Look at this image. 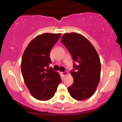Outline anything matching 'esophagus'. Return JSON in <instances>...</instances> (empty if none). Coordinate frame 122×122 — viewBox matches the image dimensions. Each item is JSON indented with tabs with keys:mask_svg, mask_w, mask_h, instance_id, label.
Returning <instances> with one entry per match:
<instances>
[{
	"mask_svg": "<svg viewBox=\"0 0 122 122\" xmlns=\"http://www.w3.org/2000/svg\"><path fill=\"white\" fill-rule=\"evenodd\" d=\"M61 75H62V76H67V75L68 74V72H67V71H65V72H61Z\"/></svg>",
	"mask_w": 122,
	"mask_h": 122,
	"instance_id": "esophagus-1",
	"label": "esophagus"
}]
</instances>
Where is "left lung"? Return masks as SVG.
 <instances>
[{"label":"left lung","mask_w":122,"mask_h":122,"mask_svg":"<svg viewBox=\"0 0 122 122\" xmlns=\"http://www.w3.org/2000/svg\"><path fill=\"white\" fill-rule=\"evenodd\" d=\"M61 42L68 50L76 70L71 71L74 83L68 88L69 93L77 100L90 98L97 89L100 79L101 63L99 55L90 42L76 32L66 33Z\"/></svg>","instance_id":"obj_1"}]
</instances>
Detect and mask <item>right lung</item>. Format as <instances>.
I'll list each match as a JSON object with an SVG mask.
<instances>
[{
    "instance_id": "add662e5",
    "label": "right lung",
    "mask_w": 122,
    "mask_h": 122,
    "mask_svg": "<svg viewBox=\"0 0 122 122\" xmlns=\"http://www.w3.org/2000/svg\"><path fill=\"white\" fill-rule=\"evenodd\" d=\"M61 34L45 33L36 36L29 42L23 52L21 71L25 83L35 99H51L61 80L58 72L49 67L52 63L50 52Z\"/></svg>"
}]
</instances>
